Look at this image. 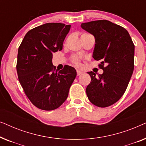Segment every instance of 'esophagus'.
<instances>
[{
	"mask_svg": "<svg viewBox=\"0 0 146 146\" xmlns=\"http://www.w3.org/2000/svg\"><path fill=\"white\" fill-rule=\"evenodd\" d=\"M76 72H77V76H80V75H81L82 74V72L80 71V70H77Z\"/></svg>",
	"mask_w": 146,
	"mask_h": 146,
	"instance_id": "34e87169",
	"label": "esophagus"
}]
</instances>
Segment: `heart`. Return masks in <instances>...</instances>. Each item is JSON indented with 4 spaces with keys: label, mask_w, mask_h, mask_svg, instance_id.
Here are the masks:
<instances>
[{
    "label": "heart",
    "mask_w": 146,
    "mask_h": 146,
    "mask_svg": "<svg viewBox=\"0 0 146 146\" xmlns=\"http://www.w3.org/2000/svg\"><path fill=\"white\" fill-rule=\"evenodd\" d=\"M71 62L74 64L76 66L80 65V59L79 57L76 56H73L71 58Z\"/></svg>",
    "instance_id": "b5f03b06"
}]
</instances>
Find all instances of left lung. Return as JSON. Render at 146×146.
<instances>
[{
    "mask_svg": "<svg viewBox=\"0 0 146 146\" xmlns=\"http://www.w3.org/2000/svg\"><path fill=\"white\" fill-rule=\"evenodd\" d=\"M81 27L95 37L93 58L100 60L102 74H88L91 82L86 88L89 100L106 108L121 98L126 90L134 68V44L128 32L107 20L81 24Z\"/></svg>",
    "mask_w": 146,
    "mask_h": 146,
    "instance_id": "1",
    "label": "left lung"
}]
</instances>
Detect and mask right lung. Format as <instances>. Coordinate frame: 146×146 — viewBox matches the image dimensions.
I'll return each mask as SVG.
<instances>
[{
	"label": "right lung",
	"instance_id": "add662e5",
	"mask_svg": "<svg viewBox=\"0 0 146 146\" xmlns=\"http://www.w3.org/2000/svg\"><path fill=\"white\" fill-rule=\"evenodd\" d=\"M70 25L50 23L26 34L19 48L17 71L19 80L32 104L43 110H53L66 100L76 76L73 67L56 70L52 54L62 50Z\"/></svg>",
	"mask_w": 146,
	"mask_h": 146
}]
</instances>
